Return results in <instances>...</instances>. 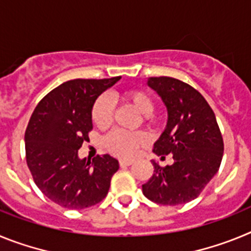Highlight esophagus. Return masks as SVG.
Returning <instances> with one entry per match:
<instances>
[{
	"label": "esophagus",
	"instance_id": "obj_1",
	"mask_svg": "<svg viewBox=\"0 0 251 251\" xmlns=\"http://www.w3.org/2000/svg\"><path fill=\"white\" fill-rule=\"evenodd\" d=\"M130 165H133V162L129 161V159H121V161H119V166H121V167H126V166Z\"/></svg>",
	"mask_w": 251,
	"mask_h": 251
}]
</instances>
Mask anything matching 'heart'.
<instances>
[{
  "label": "heart",
  "mask_w": 251,
  "mask_h": 251,
  "mask_svg": "<svg viewBox=\"0 0 251 251\" xmlns=\"http://www.w3.org/2000/svg\"><path fill=\"white\" fill-rule=\"evenodd\" d=\"M121 98L124 101L132 104L141 114L143 122L151 119V114L154 110V101L147 92L142 89H128L122 93ZM113 105L109 98L99 97L92 108V121L98 128H106L112 123ZM147 143V137L142 132H128L123 129H115L104 138V146L112 154L130 158L137 151Z\"/></svg>",
  "instance_id": "b5f03b06"
}]
</instances>
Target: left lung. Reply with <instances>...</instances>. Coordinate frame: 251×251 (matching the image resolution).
<instances>
[{
	"label": "left lung",
	"mask_w": 251,
	"mask_h": 251,
	"mask_svg": "<svg viewBox=\"0 0 251 251\" xmlns=\"http://www.w3.org/2000/svg\"><path fill=\"white\" fill-rule=\"evenodd\" d=\"M168 112L167 127L153 152L174 165L153 163V175L142 185L147 199L159 205H182L195 200L216 175L224 154V141L214 110L187 83L170 76L150 77Z\"/></svg>",
	"instance_id": "8db88e82"
}]
</instances>
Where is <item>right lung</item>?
<instances>
[{
  "mask_svg": "<svg viewBox=\"0 0 251 251\" xmlns=\"http://www.w3.org/2000/svg\"><path fill=\"white\" fill-rule=\"evenodd\" d=\"M119 79L66 81L46 94L31 115L25 132L27 167L40 191L61 207H90L109 191L118 161L109 154L80 159L77 150L89 141L95 99Z\"/></svg>",
  "mask_w": 251,
  "mask_h": 251,
  "instance_id": "obj_1",
  "label": "right lung"
}]
</instances>
